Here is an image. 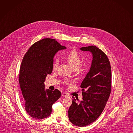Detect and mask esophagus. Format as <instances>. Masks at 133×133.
I'll return each mask as SVG.
<instances>
[{
    "instance_id": "esophagus-1",
    "label": "esophagus",
    "mask_w": 133,
    "mask_h": 133,
    "mask_svg": "<svg viewBox=\"0 0 133 133\" xmlns=\"http://www.w3.org/2000/svg\"><path fill=\"white\" fill-rule=\"evenodd\" d=\"M61 96H63V97H67L69 96L68 95L67 93H66V92H63V93H62Z\"/></svg>"
}]
</instances>
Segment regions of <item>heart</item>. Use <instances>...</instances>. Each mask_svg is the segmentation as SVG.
<instances>
[{"mask_svg": "<svg viewBox=\"0 0 133 133\" xmlns=\"http://www.w3.org/2000/svg\"><path fill=\"white\" fill-rule=\"evenodd\" d=\"M66 60L68 62L69 64L71 66L73 69L78 68L81 64V60L78 53L75 50L70 51L66 56ZM59 64V61L57 59H55L52 65V69L56 70L57 69Z\"/></svg>", "mask_w": 133, "mask_h": 133, "instance_id": "obj_1", "label": "heart"}]
</instances>
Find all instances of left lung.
I'll return each mask as SVG.
<instances>
[{"label": "left lung", "mask_w": 133, "mask_h": 133, "mask_svg": "<svg viewBox=\"0 0 133 133\" xmlns=\"http://www.w3.org/2000/svg\"><path fill=\"white\" fill-rule=\"evenodd\" d=\"M80 50L91 52L92 60L89 71L80 85L83 100L78 103L72 97L68 113L73 125L84 127L94 122L102 113L110 95L112 75L109 60L101 50L94 45Z\"/></svg>", "instance_id": "obj_1"}]
</instances>
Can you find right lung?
I'll use <instances>...</instances> for the list:
<instances>
[{
  "label": "right lung",
  "mask_w": 133,
  "mask_h": 133,
  "mask_svg": "<svg viewBox=\"0 0 133 133\" xmlns=\"http://www.w3.org/2000/svg\"><path fill=\"white\" fill-rule=\"evenodd\" d=\"M66 48L55 39L44 38L35 43L26 52L20 66L19 83L26 112L35 119H43L52 112V105L61 92L45 89L44 82L52 72L54 58Z\"/></svg>",
  "instance_id": "1"
}]
</instances>
